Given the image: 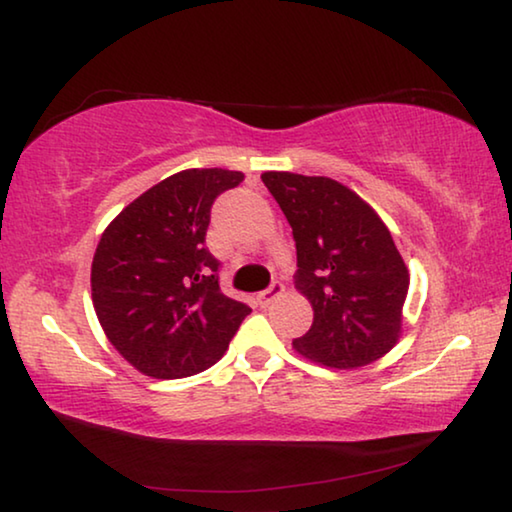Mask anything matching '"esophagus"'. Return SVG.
I'll return each mask as SVG.
<instances>
[{"label": "esophagus", "mask_w": 512, "mask_h": 512, "mask_svg": "<svg viewBox=\"0 0 512 512\" xmlns=\"http://www.w3.org/2000/svg\"><path fill=\"white\" fill-rule=\"evenodd\" d=\"M282 291H285V285H282V282H273V285H271L269 289L259 291V294H257L259 307H269V305L273 303V300H278V298L282 296Z\"/></svg>", "instance_id": "34e87169"}]
</instances>
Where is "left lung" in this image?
Listing matches in <instances>:
<instances>
[{"label": "left lung", "instance_id": "8db88e82", "mask_svg": "<svg viewBox=\"0 0 512 512\" xmlns=\"http://www.w3.org/2000/svg\"><path fill=\"white\" fill-rule=\"evenodd\" d=\"M262 182L296 241V287L314 321L294 348L335 369L383 358L401 337L410 273L380 216L330 177L269 170Z\"/></svg>", "mask_w": 512, "mask_h": 512}]
</instances>
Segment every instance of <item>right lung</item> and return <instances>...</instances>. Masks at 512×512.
<instances>
[{
	"mask_svg": "<svg viewBox=\"0 0 512 512\" xmlns=\"http://www.w3.org/2000/svg\"><path fill=\"white\" fill-rule=\"evenodd\" d=\"M241 182L239 170H182L129 202L102 232L91 266L95 314L145 376L209 369L250 314L218 287L221 262L205 248L214 200Z\"/></svg>",
	"mask_w": 512,
	"mask_h": 512,
	"instance_id": "1",
	"label": "right lung"
}]
</instances>
